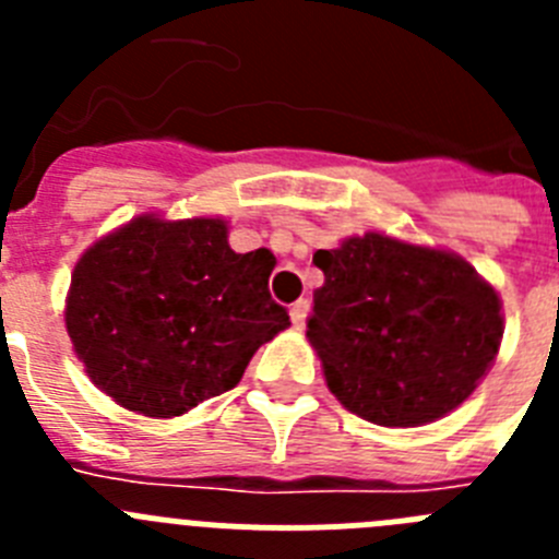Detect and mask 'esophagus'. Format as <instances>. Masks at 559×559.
Here are the masks:
<instances>
[{
    "label": "esophagus",
    "mask_w": 559,
    "mask_h": 559,
    "mask_svg": "<svg viewBox=\"0 0 559 559\" xmlns=\"http://www.w3.org/2000/svg\"><path fill=\"white\" fill-rule=\"evenodd\" d=\"M308 310H310L308 299H299V302L290 305V322H294L296 328H302V324L308 322Z\"/></svg>",
    "instance_id": "esophagus-1"
}]
</instances>
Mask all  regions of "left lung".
Listing matches in <instances>:
<instances>
[{
  "label": "left lung",
  "mask_w": 559,
  "mask_h": 559,
  "mask_svg": "<svg viewBox=\"0 0 559 559\" xmlns=\"http://www.w3.org/2000/svg\"><path fill=\"white\" fill-rule=\"evenodd\" d=\"M308 338L341 406L374 426L414 428L467 400L498 355L501 302L448 251L369 231L319 249Z\"/></svg>",
  "instance_id": "obj_1"
}]
</instances>
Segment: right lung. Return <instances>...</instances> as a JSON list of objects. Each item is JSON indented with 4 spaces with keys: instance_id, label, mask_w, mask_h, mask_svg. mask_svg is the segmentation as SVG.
I'll use <instances>...</instances> for the list:
<instances>
[{
    "instance_id": "add662e5",
    "label": "right lung",
    "mask_w": 559,
    "mask_h": 559,
    "mask_svg": "<svg viewBox=\"0 0 559 559\" xmlns=\"http://www.w3.org/2000/svg\"><path fill=\"white\" fill-rule=\"evenodd\" d=\"M274 254H235L215 218L131 221L72 274L67 333L88 378L145 417H179L240 383L290 324L269 294Z\"/></svg>"
}]
</instances>
